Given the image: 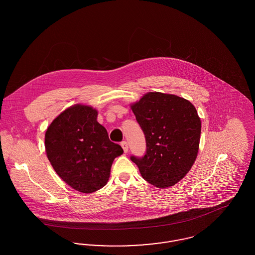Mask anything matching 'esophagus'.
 I'll list each match as a JSON object with an SVG mask.
<instances>
[{"instance_id":"34e87169","label":"esophagus","mask_w":255,"mask_h":255,"mask_svg":"<svg viewBox=\"0 0 255 255\" xmlns=\"http://www.w3.org/2000/svg\"><path fill=\"white\" fill-rule=\"evenodd\" d=\"M121 145H122V148H123V151H124V153H127L128 152V143H127V141H122V143H121Z\"/></svg>"}]
</instances>
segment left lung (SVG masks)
<instances>
[{
  "mask_svg": "<svg viewBox=\"0 0 255 255\" xmlns=\"http://www.w3.org/2000/svg\"><path fill=\"white\" fill-rule=\"evenodd\" d=\"M143 131V157L131 156L146 182L170 187L180 182L197 158L201 120L188 100L174 95L148 93L131 106Z\"/></svg>",
  "mask_w": 255,
  "mask_h": 255,
  "instance_id": "1",
  "label": "left lung"
}]
</instances>
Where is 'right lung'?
Here are the masks:
<instances>
[{"label":"right lung","mask_w":255,"mask_h":255,"mask_svg":"<svg viewBox=\"0 0 255 255\" xmlns=\"http://www.w3.org/2000/svg\"><path fill=\"white\" fill-rule=\"evenodd\" d=\"M97 118V110L74 105L50 123L45 135L46 152L53 169L82 193H92L106 185L114 159L123 153L122 146L110 140Z\"/></svg>","instance_id":"obj_1"}]
</instances>
